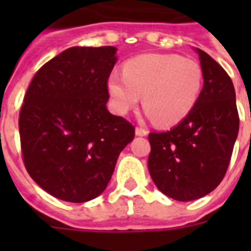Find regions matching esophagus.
Returning a JSON list of instances; mask_svg holds the SVG:
<instances>
[{
  "mask_svg": "<svg viewBox=\"0 0 251 251\" xmlns=\"http://www.w3.org/2000/svg\"><path fill=\"white\" fill-rule=\"evenodd\" d=\"M135 134L139 135V137H145L149 134V130L145 129V127H141V126H137V129H135Z\"/></svg>",
  "mask_w": 251,
  "mask_h": 251,
  "instance_id": "34e87169",
  "label": "esophagus"
}]
</instances>
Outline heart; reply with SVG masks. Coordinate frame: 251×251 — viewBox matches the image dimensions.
<instances>
[{"label": "heart", "instance_id": "heart-1", "mask_svg": "<svg viewBox=\"0 0 251 251\" xmlns=\"http://www.w3.org/2000/svg\"><path fill=\"white\" fill-rule=\"evenodd\" d=\"M203 87V70L198 61L178 54H142L124 65V76L108 78L114 109L125 114L143 106L159 126H173L190 114Z\"/></svg>", "mask_w": 251, "mask_h": 251}]
</instances>
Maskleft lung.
<instances>
[{
  "instance_id": "1",
  "label": "left lung",
  "mask_w": 251,
  "mask_h": 251,
  "mask_svg": "<svg viewBox=\"0 0 251 251\" xmlns=\"http://www.w3.org/2000/svg\"><path fill=\"white\" fill-rule=\"evenodd\" d=\"M203 88L194 109L164 133H150L149 171L157 189L176 201L202 198L218 187L229 167L240 117L230 76L197 48Z\"/></svg>"
}]
</instances>
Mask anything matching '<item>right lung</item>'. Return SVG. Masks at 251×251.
I'll return each instance as SVG.
<instances>
[{"mask_svg": "<svg viewBox=\"0 0 251 251\" xmlns=\"http://www.w3.org/2000/svg\"><path fill=\"white\" fill-rule=\"evenodd\" d=\"M114 47H73L33 75L19 113L22 156L31 178L58 199L83 203L105 190L133 141L127 120L106 109Z\"/></svg>", "mask_w": 251, "mask_h": 251, "instance_id": "1", "label": "right lung"}]
</instances>
